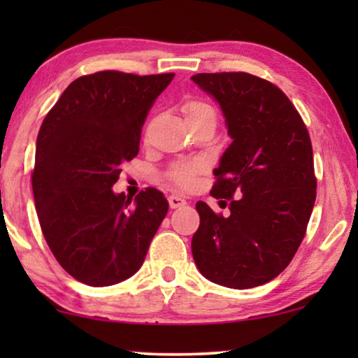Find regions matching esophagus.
<instances>
[{
  "instance_id": "esophagus-1",
  "label": "esophagus",
  "mask_w": 358,
  "mask_h": 358,
  "mask_svg": "<svg viewBox=\"0 0 358 358\" xmlns=\"http://www.w3.org/2000/svg\"><path fill=\"white\" fill-rule=\"evenodd\" d=\"M169 207L171 208H179V207H184V205L185 203H187V202H185V199H182V197H179V195H169Z\"/></svg>"
}]
</instances>
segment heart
I'll return each instance as SVG.
<instances>
[{
    "mask_svg": "<svg viewBox=\"0 0 358 358\" xmlns=\"http://www.w3.org/2000/svg\"><path fill=\"white\" fill-rule=\"evenodd\" d=\"M184 114L185 119H197V117H210V119L215 120V109L208 102L203 101H189L187 104L184 106ZM203 159H192V161H182V163H178L173 166V169L169 171V179L178 185V187L189 189L190 185L194 184L195 176L202 173L205 169Z\"/></svg>",
    "mask_w": 358,
    "mask_h": 358,
    "instance_id": "obj_1",
    "label": "heart"
}]
</instances>
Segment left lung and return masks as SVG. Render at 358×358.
<instances>
[{
    "label": "left lung",
    "instance_id": "left-lung-1",
    "mask_svg": "<svg viewBox=\"0 0 358 358\" xmlns=\"http://www.w3.org/2000/svg\"><path fill=\"white\" fill-rule=\"evenodd\" d=\"M190 80L218 102L231 138L210 192L228 200L229 217L197 202L194 261L218 285H264L290 264L315 207L310 135L290 99L262 78L239 71Z\"/></svg>",
    "mask_w": 358,
    "mask_h": 358
}]
</instances>
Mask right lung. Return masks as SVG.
<instances>
[{"mask_svg": "<svg viewBox=\"0 0 358 358\" xmlns=\"http://www.w3.org/2000/svg\"><path fill=\"white\" fill-rule=\"evenodd\" d=\"M173 78L81 76L42 122L32 173L37 217L53 256L78 282L109 287L134 275L168 213L159 190L134 199L112 185L138 155L148 110Z\"/></svg>", "mask_w": 358, "mask_h": 358, "instance_id": "obj_1", "label": "right lung"}]
</instances>
